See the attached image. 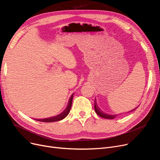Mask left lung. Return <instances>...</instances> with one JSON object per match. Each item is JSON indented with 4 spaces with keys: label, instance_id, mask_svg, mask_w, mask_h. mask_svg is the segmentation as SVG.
<instances>
[{
    "label": "left lung",
    "instance_id": "1",
    "mask_svg": "<svg viewBox=\"0 0 160 160\" xmlns=\"http://www.w3.org/2000/svg\"><path fill=\"white\" fill-rule=\"evenodd\" d=\"M95 105H94V108H95V112L97 114V115H99V116L102 117V118H106V119H114L117 116V115H113V114H106L104 112H102V111L99 108V107L97 106V102L96 101H95ZM135 108H134L133 110H134ZM133 110H131V111H133Z\"/></svg>",
    "mask_w": 160,
    "mask_h": 160
}]
</instances>
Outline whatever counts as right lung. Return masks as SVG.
I'll list each match as a JSON object with an SVG mask.
<instances>
[{"label":"right lung","mask_w":160,"mask_h":160,"mask_svg":"<svg viewBox=\"0 0 160 160\" xmlns=\"http://www.w3.org/2000/svg\"><path fill=\"white\" fill-rule=\"evenodd\" d=\"M73 93L72 94L71 97L69 99L68 105L66 107V108L62 112L61 114L55 116L53 117H50V118H44V119H38L36 120L37 121L39 122H58V121H60L61 120L64 119L65 118L68 114V113L70 112V110L71 108V105H72V99H73Z\"/></svg>","instance_id":"obj_1"}]
</instances>
